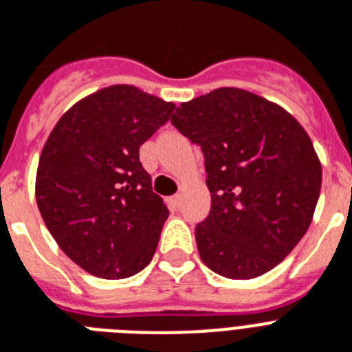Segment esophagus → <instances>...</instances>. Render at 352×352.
I'll list each match as a JSON object with an SVG mask.
<instances>
[{"instance_id":"obj_1","label":"esophagus","mask_w":352,"mask_h":352,"mask_svg":"<svg viewBox=\"0 0 352 352\" xmlns=\"http://www.w3.org/2000/svg\"><path fill=\"white\" fill-rule=\"evenodd\" d=\"M170 201H171V204H173V206H179V204H181V193H177V195H173V197H171Z\"/></svg>"}]
</instances>
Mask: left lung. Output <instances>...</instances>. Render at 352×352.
<instances>
[{"label":"left lung","instance_id":"8db88e82","mask_svg":"<svg viewBox=\"0 0 352 352\" xmlns=\"http://www.w3.org/2000/svg\"><path fill=\"white\" fill-rule=\"evenodd\" d=\"M171 124L204 155L212 208L195 228L204 265L230 279L272 270L316 210L322 164L311 137L283 107L237 87L182 102Z\"/></svg>","mask_w":352,"mask_h":352}]
</instances>
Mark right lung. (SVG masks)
I'll return each mask as SVG.
<instances>
[{
	"instance_id": "add662e5",
	"label": "right lung",
	"mask_w": 352,
	"mask_h": 352,
	"mask_svg": "<svg viewBox=\"0 0 352 352\" xmlns=\"http://www.w3.org/2000/svg\"><path fill=\"white\" fill-rule=\"evenodd\" d=\"M173 109L135 85H109L63 113L47 138L36 203L65 256L96 278H129L153 259L170 212L138 149Z\"/></svg>"
}]
</instances>
